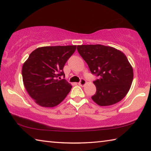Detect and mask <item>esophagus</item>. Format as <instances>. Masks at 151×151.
I'll use <instances>...</instances> for the list:
<instances>
[{"instance_id":"34e87169","label":"esophagus","mask_w":151,"mask_h":151,"mask_svg":"<svg viewBox=\"0 0 151 151\" xmlns=\"http://www.w3.org/2000/svg\"><path fill=\"white\" fill-rule=\"evenodd\" d=\"M85 84H86V81H85V79H84V78H81L80 82L78 83V85L80 86H84Z\"/></svg>"}]
</instances>
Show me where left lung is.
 Wrapping results in <instances>:
<instances>
[{"label": "left lung", "instance_id": "obj_1", "mask_svg": "<svg viewBox=\"0 0 151 151\" xmlns=\"http://www.w3.org/2000/svg\"><path fill=\"white\" fill-rule=\"evenodd\" d=\"M77 50L91 73L99 77L93 81L96 88L91 97L93 101L100 106L121 101L129 92L133 79V70L124 53L101 45H78Z\"/></svg>", "mask_w": 151, "mask_h": 151}]
</instances>
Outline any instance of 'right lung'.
Wrapping results in <instances>:
<instances>
[{
    "instance_id": "obj_1",
    "label": "right lung",
    "mask_w": 151,
    "mask_h": 151,
    "mask_svg": "<svg viewBox=\"0 0 151 151\" xmlns=\"http://www.w3.org/2000/svg\"><path fill=\"white\" fill-rule=\"evenodd\" d=\"M76 46L38 48L30 53L22 66L24 85L39 105L53 107L60 103L72 86L65 79L63 67L75 52Z\"/></svg>"
}]
</instances>
